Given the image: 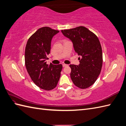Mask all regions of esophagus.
<instances>
[{
	"mask_svg": "<svg viewBox=\"0 0 126 126\" xmlns=\"http://www.w3.org/2000/svg\"><path fill=\"white\" fill-rule=\"evenodd\" d=\"M62 65H63V67H66V66H68V64H63Z\"/></svg>",
	"mask_w": 126,
	"mask_h": 126,
	"instance_id": "esophagus-1",
	"label": "esophagus"
}]
</instances>
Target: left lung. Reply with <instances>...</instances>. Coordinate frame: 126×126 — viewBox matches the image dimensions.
I'll use <instances>...</instances> for the list:
<instances>
[{"label":"left lung","mask_w":126,"mask_h":126,"mask_svg":"<svg viewBox=\"0 0 126 126\" xmlns=\"http://www.w3.org/2000/svg\"><path fill=\"white\" fill-rule=\"evenodd\" d=\"M62 34L72 41L75 51L80 56L78 66L70 64L72 82L81 89L94 84L103 65V52L96 35L84 26L62 30Z\"/></svg>","instance_id":"1"}]
</instances>
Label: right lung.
<instances>
[{"instance_id":"add662e5","label":"right lung","mask_w":126,"mask_h":126,"mask_svg":"<svg viewBox=\"0 0 126 126\" xmlns=\"http://www.w3.org/2000/svg\"><path fill=\"white\" fill-rule=\"evenodd\" d=\"M59 32L49 27L39 28L29 38L25 48V65L33 82L40 88L50 91L56 87L61 76V64H47L52 37Z\"/></svg>"}]
</instances>
